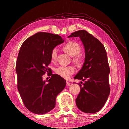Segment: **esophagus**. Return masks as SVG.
Here are the masks:
<instances>
[{
    "instance_id": "obj_1",
    "label": "esophagus",
    "mask_w": 129,
    "mask_h": 129,
    "mask_svg": "<svg viewBox=\"0 0 129 129\" xmlns=\"http://www.w3.org/2000/svg\"><path fill=\"white\" fill-rule=\"evenodd\" d=\"M70 85H71V83H69V82H66V85H67V86H70Z\"/></svg>"
}]
</instances>
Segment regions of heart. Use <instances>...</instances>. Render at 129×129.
Returning a JSON list of instances; mask_svg holds the SVG:
<instances>
[{"mask_svg":"<svg viewBox=\"0 0 129 129\" xmlns=\"http://www.w3.org/2000/svg\"><path fill=\"white\" fill-rule=\"evenodd\" d=\"M63 49L65 53L71 56H74L73 61L75 64L80 68L84 63V60L82 56L78 55L82 51V47L76 42L71 41L66 43L63 46ZM57 50L56 48H54L51 53V57L52 61H55L57 57ZM75 69L72 66H59L55 70L56 74L65 79H68L75 72Z\"/></svg>","mask_w":129,"mask_h":129,"instance_id":"heart-1","label":"heart"}]
</instances>
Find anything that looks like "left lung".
Returning <instances> with one entry per match:
<instances>
[{"label":"left lung","mask_w":129,"mask_h":129,"mask_svg":"<svg viewBox=\"0 0 129 129\" xmlns=\"http://www.w3.org/2000/svg\"><path fill=\"white\" fill-rule=\"evenodd\" d=\"M79 37L85 47L84 65L74 77L75 79L84 82L79 83L80 91L76 99L78 109L87 113L99 111L103 107L109 96L110 67L104 45L85 30L72 33L68 37Z\"/></svg>","instance_id":"left-lung-1"}]
</instances>
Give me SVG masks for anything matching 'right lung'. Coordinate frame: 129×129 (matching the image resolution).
Masks as SVG:
<instances>
[{"mask_svg":"<svg viewBox=\"0 0 129 129\" xmlns=\"http://www.w3.org/2000/svg\"><path fill=\"white\" fill-rule=\"evenodd\" d=\"M64 42L58 35L41 32L26 39L20 47L16 67L18 89L25 107L34 113L52 110L57 96L65 87V80L57 74L50 73L47 84L42 79L50 72L52 50Z\"/></svg>","mask_w":129,"mask_h":129,"instance_id":"right-lung-1","label":"right lung"}]
</instances>
